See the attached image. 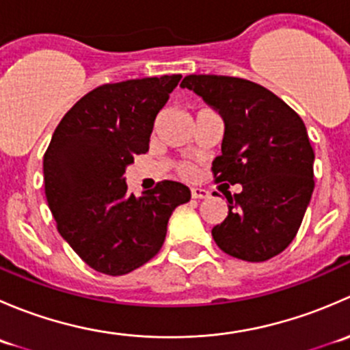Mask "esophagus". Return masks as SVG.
<instances>
[{"mask_svg":"<svg viewBox=\"0 0 350 350\" xmlns=\"http://www.w3.org/2000/svg\"><path fill=\"white\" fill-rule=\"evenodd\" d=\"M191 196L195 198V200H204V198L210 196V191H206V189L203 188H191Z\"/></svg>","mask_w":350,"mask_h":350,"instance_id":"esophagus-1","label":"esophagus"}]
</instances>
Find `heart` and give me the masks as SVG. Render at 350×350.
<instances>
[{
    "instance_id": "1",
    "label": "heart",
    "mask_w": 350,
    "mask_h": 350,
    "mask_svg": "<svg viewBox=\"0 0 350 350\" xmlns=\"http://www.w3.org/2000/svg\"><path fill=\"white\" fill-rule=\"evenodd\" d=\"M179 171H181V174L185 176V178H193V176H195V169L191 167V165H181V169H179Z\"/></svg>"
}]
</instances>
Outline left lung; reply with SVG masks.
Listing matches in <instances>:
<instances>
[{
  "label": "left lung",
  "mask_w": 350,
  "mask_h": 350,
  "mask_svg": "<svg viewBox=\"0 0 350 350\" xmlns=\"http://www.w3.org/2000/svg\"><path fill=\"white\" fill-rule=\"evenodd\" d=\"M188 88L221 116V155L213 161L217 183L242 185L228 193V215L213 227L225 254L262 262L281 254L298 234L312 200L313 154L298 113L252 81L191 74Z\"/></svg>",
  "instance_id": "8db88e82"
}]
</instances>
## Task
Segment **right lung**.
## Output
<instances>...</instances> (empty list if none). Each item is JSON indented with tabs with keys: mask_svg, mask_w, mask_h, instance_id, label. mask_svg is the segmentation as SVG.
<instances>
[{
	"mask_svg": "<svg viewBox=\"0 0 350 350\" xmlns=\"http://www.w3.org/2000/svg\"><path fill=\"white\" fill-rule=\"evenodd\" d=\"M181 74L103 84L81 98L55 129L44 155L45 196L59 234L94 271L122 276L161 250L167 221L191 191L157 183L137 198L126 165L149 150L157 113Z\"/></svg>",
	"mask_w": 350,
	"mask_h": 350,
	"instance_id": "obj_1",
	"label": "right lung"
}]
</instances>
